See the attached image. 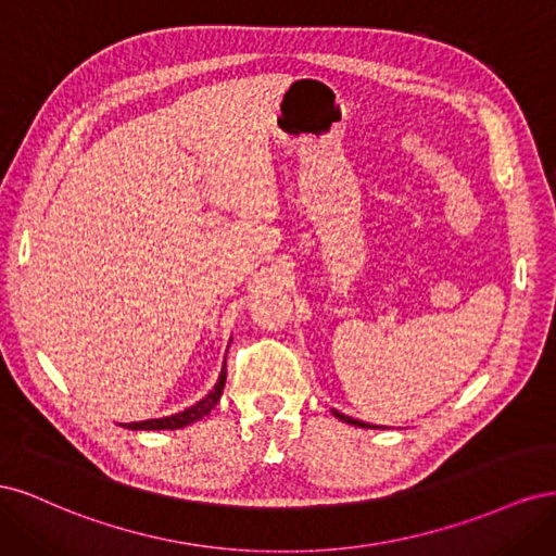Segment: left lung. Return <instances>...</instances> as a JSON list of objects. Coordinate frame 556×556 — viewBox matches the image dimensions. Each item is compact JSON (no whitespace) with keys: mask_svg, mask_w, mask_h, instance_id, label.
Masks as SVG:
<instances>
[{"mask_svg":"<svg viewBox=\"0 0 556 556\" xmlns=\"http://www.w3.org/2000/svg\"><path fill=\"white\" fill-rule=\"evenodd\" d=\"M331 413L341 419V422H348V425H355V427H362V429H382V427H374V425H366V422H362V419H352L350 415H343V413H339V410H333L331 408Z\"/></svg>","mask_w":556,"mask_h":556,"instance_id":"obj_1","label":"left lung"}]
</instances>
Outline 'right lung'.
Returning a JSON list of instances; mask_svg holds the SVG:
<instances>
[{
  "label": "right lung",
  "mask_w": 556,
  "mask_h": 556,
  "mask_svg": "<svg viewBox=\"0 0 556 556\" xmlns=\"http://www.w3.org/2000/svg\"><path fill=\"white\" fill-rule=\"evenodd\" d=\"M225 380H227V364H223V371H220V376H217V382H215L213 390H211L204 399L197 401L194 406L185 408V410H180V413H176V415L155 417V419H143V422H125V425H121V427L131 429V431H164V429H172V431H174V429L188 427V425L197 422V419L206 417V415L217 406V401H220L223 390H225Z\"/></svg>",
  "instance_id": "add662e5"
}]
</instances>
